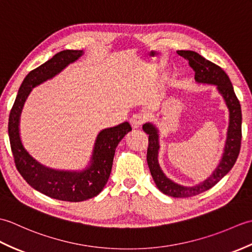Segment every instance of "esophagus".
Instances as JSON below:
<instances>
[{"label": "esophagus", "mask_w": 252, "mask_h": 252, "mask_svg": "<svg viewBox=\"0 0 252 252\" xmlns=\"http://www.w3.org/2000/svg\"><path fill=\"white\" fill-rule=\"evenodd\" d=\"M144 122H145V117L141 114H136L130 119V123L133 129H138V127H141Z\"/></svg>", "instance_id": "34e87169"}]
</instances>
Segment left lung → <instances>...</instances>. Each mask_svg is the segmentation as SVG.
<instances>
[{"instance_id":"8db88e82","label":"left lung","mask_w":252,"mask_h":252,"mask_svg":"<svg viewBox=\"0 0 252 252\" xmlns=\"http://www.w3.org/2000/svg\"><path fill=\"white\" fill-rule=\"evenodd\" d=\"M178 54L189 61V66L195 71V80L198 83L217 85L219 93L223 96L229 111L227 136L220 163L207 180L195 186L179 185L164 175L158 162L160 147L158 129L149 122L143 126L144 132L149 135L147 163L159 190L171 197L187 198L210 189L229 172V170L236 162L240 151V144H242V108H240L236 94L234 92L231 80L221 67L210 61H207L194 51H178Z\"/></svg>"}]
</instances>
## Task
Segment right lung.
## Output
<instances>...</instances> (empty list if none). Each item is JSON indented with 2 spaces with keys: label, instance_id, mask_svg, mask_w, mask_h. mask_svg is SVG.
Here are the masks:
<instances>
[{
  "label": "right lung",
  "instance_id": "1",
  "mask_svg": "<svg viewBox=\"0 0 252 252\" xmlns=\"http://www.w3.org/2000/svg\"><path fill=\"white\" fill-rule=\"evenodd\" d=\"M84 54L83 51L66 50L57 53L43 65L31 70L21 83L8 119V136L16 168L31 187L54 199L78 202L97 196L111 172L118 144L132 127L129 122L98 133L90 165L82 171H61L37 162L26 151L19 135V118L31 90L55 77L69 63Z\"/></svg>",
  "mask_w": 252,
  "mask_h": 252
}]
</instances>
